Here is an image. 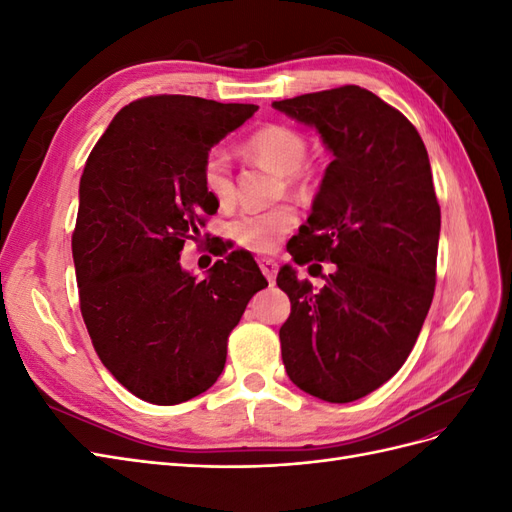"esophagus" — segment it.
Returning <instances> with one entry per match:
<instances>
[{
    "label": "esophagus",
    "instance_id": "obj_1",
    "mask_svg": "<svg viewBox=\"0 0 512 512\" xmlns=\"http://www.w3.org/2000/svg\"><path fill=\"white\" fill-rule=\"evenodd\" d=\"M258 265H260L262 275H265L269 282H273V280H275V275H277V262H275L273 258H260V260H258Z\"/></svg>",
    "mask_w": 512,
    "mask_h": 512
}]
</instances>
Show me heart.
I'll return each instance as SVG.
<instances>
[{
    "instance_id": "b5f03b06",
    "label": "heart",
    "mask_w": 512,
    "mask_h": 512,
    "mask_svg": "<svg viewBox=\"0 0 512 512\" xmlns=\"http://www.w3.org/2000/svg\"><path fill=\"white\" fill-rule=\"evenodd\" d=\"M245 153L256 162L284 175L290 188H299V168L307 158L305 136L288 126H265L254 132L245 143ZM203 185L215 203L230 205L235 200V177L222 149H211L203 162ZM297 226V211L288 205L265 211H245L232 222V237L252 252L267 254L282 243L286 232Z\"/></svg>"
}]
</instances>
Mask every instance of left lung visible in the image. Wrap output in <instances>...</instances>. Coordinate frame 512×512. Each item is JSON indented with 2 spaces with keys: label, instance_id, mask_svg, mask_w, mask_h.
Here are the masks:
<instances>
[{
  "label": "left lung",
  "instance_id": "1",
  "mask_svg": "<svg viewBox=\"0 0 512 512\" xmlns=\"http://www.w3.org/2000/svg\"><path fill=\"white\" fill-rule=\"evenodd\" d=\"M273 108L333 153L290 254L297 265L331 260L335 271L320 290L290 265L277 273L290 299L284 367L301 391L348 404L397 374L429 312L440 205L427 149L404 115L356 85Z\"/></svg>",
  "mask_w": 512,
  "mask_h": 512
}]
</instances>
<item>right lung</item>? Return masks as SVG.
I'll return each instance as SVG.
<instances>
[{"instance_id": "right-lung-1", "label": "right lung", "mask_w": 512, "mask_h": 512, "mask_svg": "<svg viewBox=\"0 0 512 512\" xmlns=\"http://www.w3.org/2000/svg\"><path fill=\"white\" fill-rule=\"evenodd\" d=\"M256 111L192 96L136 100L85 164L72 235L81 314L104 367L149 404L213 386L230 331L267 286L252 254H228L205 280L179 260L220 207L203 185L205 156Z\"/></svg>"}]
</instances>
